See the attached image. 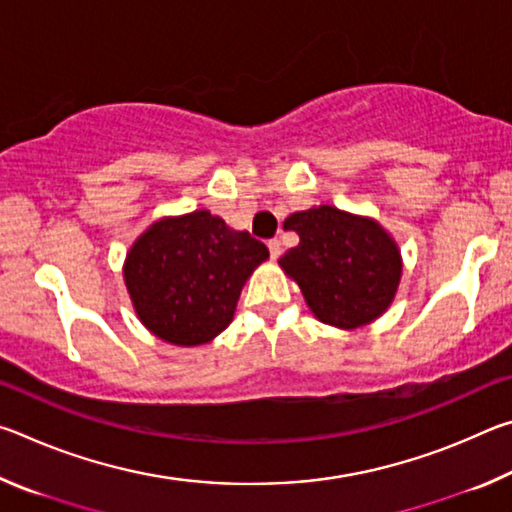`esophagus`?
Instances as JSON below:
<instances>
[{"label": "esophagus", "instance_id": "esophagus-1", "mask_svg": "<svg viewBox=\"0 0 512 512\" xmlns=\"http://www.w3.org/2000/svg\"><path fill=\"white\" fill-rule=\"evenodd\" d=\"M268 253H271V259H277L282 255V244L277 239H271L268 241Z\"/></svg>", "mask_w": 512, "mask_h": 512}]
</instances>
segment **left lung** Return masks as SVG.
I'll return each instance as SVG.
<instances>
[{
    "instance_id": "obj_1",
    "label": "left lung",
    "mask_w": 512,
    "mask_h": 512,
    "mask_svg": "<svg viewBox=\"0 0 512 512\" xmlns=\"http://www.w3.org/2000/svg\"><path fill=\"white\" fill-rule=\"evenodd\" d=\"M284 225L300 244L277 264L300 287L320 323L359 329L375 323L393 305L402 280V253L372 216L314 205L293 212Z\"/></svg>"
}]
</instances>
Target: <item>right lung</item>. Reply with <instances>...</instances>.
Listing matches in <instances>:
<instances>
[{"instance_id":"1","label":"right lung","mask_w":512,"mask_h":512,"mask_svg":"<svg viewBox=\"0 0 512 512\" xmlns=\"http://www.w3.org/2000/svg\"><path fill=\"white\" fill-rule=\"evenodd\" d=\"M268 248L221 216H162L133 241L124 284L140 323L160 341L196 348L232 323L241 289Z\"/></svg>"}]
</instances>
